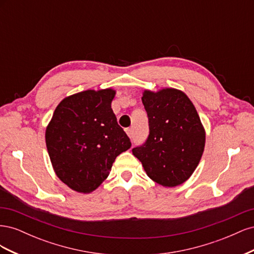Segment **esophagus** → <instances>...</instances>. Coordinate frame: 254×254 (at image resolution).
<instances>
[{
  "mask_svg": "<svg viewBox=\"0 0 254 254\" xmlns=\"http://www.w3.org/2000/svg\"><path fill=\"white\" fill-rule=\"evenodd\" d=\"M126 133L128 134L129 137H132V134H133V131L131 128H126Z\"/></svg>",
  "mask_w": 254,
  "mask_h": 254,
  "instance_id": "34e87169",
  "label": "esophagus"
}]
</instances>
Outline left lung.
Here are the masks:
<instances>
[{
	"label": "left lung",
	"mask_w": 254,
	"mask_h": 254,
	"mask_svg": "<svg viewBox=\"0 0 254 254\" xmlns=\"http://www.w3.org/2000/svg\"><path fill=\"white\" fill-rule=\"evenodd\" d=\"M147 112L149 135L132 149L151 180L165 188L186 182L196 170L205 143L200 118L182 91L166 88L145 90L142 97Z\"/></svg>",
	"instance_id": "1"
}]
</instances>
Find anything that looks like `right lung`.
I'll return each mask as SVG.
<instances>
[{"mask_svg":"<svg viewBox=\"0 0 254 254\" xmlns=\"http://www.w3.org/2000/svg\"><path fill=\"white\" fill-rule=\"evenodd\" d=\"M112 89L87 90L57 106L45 131L49 156L58 178L88 194L109 176L120 153L131 142L111 108Z\"/></svg>","mask_w":254,"mask_h":254,"instance_id":"right-lung-1","label":"right lung"}]
</instances>
